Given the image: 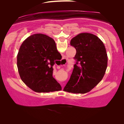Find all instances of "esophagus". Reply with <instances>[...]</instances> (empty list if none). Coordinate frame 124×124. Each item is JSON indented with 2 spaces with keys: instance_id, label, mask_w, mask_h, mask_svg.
<instances>
[{
  "instance_id": "34e87169",
  "label": "esophagus",
  "mask_w": 124,
  "mask_h": 124,
  "mask_svg": "<svg viewBox=\"0 0 124 124\" xmlns=\"http://www.w3.org/2000/svg\"><path fill=\"white\" fill-rule=\"evenodd\" d=\"M61 62H62V63L61 64V66H62V65H63V64H65L67 62V59L65 57H64L63 59H62V61H61Z\"/></svg>"
}]
</instances>
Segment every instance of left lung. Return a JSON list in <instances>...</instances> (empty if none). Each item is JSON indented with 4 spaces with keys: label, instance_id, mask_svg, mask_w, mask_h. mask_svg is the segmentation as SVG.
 I'll use <instances>...</instances> for the list:
<instances>
[{
    "label": "left lung",
    "instance_id": "obj_1",
    "mask_svg": "<svg viewBox=\"0 0 124 124\" xmlns=\"http://www.w3.org/2000/svg\"><path fill=\"white\" fill-rule=\"evenodd\" d=\"M70 45L75 48L76 61L70 79L63 91L85 94L102 80L107 67V54L103 42L96 35L84 32L73 37Z\"/></svg>",
    "mask_w": 124,
    "mask_h": 124
}]
</instances>
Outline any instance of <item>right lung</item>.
Listing matches in <instances>:
<instances>
[{
	"instance_id": "right-lung-1",
	"label": "right lung",
	"mask_w": 124,
	"mask_h": 124,
	"mask_svg": "<svg viewBox=\"0 0 124 124\" xmlns=\"http://www.w3.org/2000/svg\"><path fill=\"white\" fill-rule=\"evenodd\" d=\"M59 53L55 41L42 34L31 35L20 47L17 65L23 82L38 93L59 91L60 84L52 76L53 68Z\"/></svg>"
}]
</instances>
